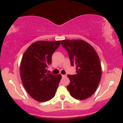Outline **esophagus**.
Wrapping results in <instances>:
<instances>
[{"label":"esophagus","mask_w":123,"mask_h":123,"mask_svg":"<svg viewBox=\"0 0 123 123\" xmlns=\"http://www.w3.org/2000/svg\"><path fill=\"white\" fill-rule=\"evenodd\" d=\"M62 77H66V75H65V74H62Z\"/></svg>","instance_id":"34e87169"}]
</instances>
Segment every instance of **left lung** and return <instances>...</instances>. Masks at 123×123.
<instances>
[{
    "mask_svg": "<svg viewBox=\"0 0 123 123\" xmlns=\"http://www.w3.org/2000/svg\"><path fill=\"white\" fill-rule=\"evenodd\" d=\"M61 44L68 53L72 65H76V74H68L66 87L73 98L84 100L95 92L101 79L99 58L92 46L83 40H63Z\"/></svg>",
    "mask_w": 123,
    "mask_h": 123,
    "instance_id": "left-lung-1",
    "label": "left lung"
}]
</instances>
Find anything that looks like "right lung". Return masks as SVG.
<instances>
[{"instance_id": "right-lung-1", "label": "right lung", "mask_w": 123, "mask_h": 123, "mask_svg": "<svg viewBox=\"0 0 123 123\" xmlns=\"http://www.w3.org/2000/svg\"><path fill=\"white\" fill-rule=\"evenodd\" d=\"M61 40L37 41L25 51L20 65V76L29 95L40 102L51 99L55 95L61 74L47 72L52 55L60 46Z\"/></svg>"}]
</instances>
